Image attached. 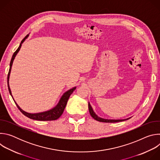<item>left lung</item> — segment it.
I'll return each mask as SVG.
<instances>
[{
  "mask_svg": "<svg viewBox=\"0 0 160 160\" xmlns=\"http://www.w3.org/2000/svg\"><path fill=\"white\" fill-rule=\"evenodd\" d=\"M88 110H89V112L90 114L91 117H92L94 119H95L96 120L98 121V122H105V123H115V122H123V121H125L128 120L130 118H126V119H118V120H114V119H106V118H101L100 117H99L97 114L94 112L93 108L91 106L90 102H88Z\"/></svg>",
  "mask_w": 160,
  "mask_h": 160,
  "instance_id": "obj_1",
  "label": "left lung"
}]
</instances>
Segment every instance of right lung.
I'll return each instance as SVG.
<instances>
[{"label":"right lung","instance_id":"1","mask_svg":"<svg viewBox=\"0 0 160 160\" xmlns=\"http://www.w3.org/2000/svg\"><path fill=\"white\" fill-rule=\"evenodd\" d=\"M29 34H28L22 40V41L21 42L20 44H19V46L18 48V49L15 51V52L13 54L12 57L11 58V62H10V68H9V71L8 73V89L9 91V93L11 94V96H12L14 102L16 103L17 107L18 108V109L20 110V111L24 115H25L26 117H27L29 118L33 119V120H39V121H51V120H56L57 119H58L62 114L64 109L66 106L67 102L68 99H69L70 95L73 92V91L76 89L77 87H74L69 90H68L66 92H65L62 96L61 97L58 103L52 109H50L48 111H42V112H35V113H32V112H27L25 111H24L23 109H22L16 103V102L15 101V100L14 99L12 95V92H11V90L9 87V77H10V74H11V68H12V65L13 63V61L15 59V57L16 56L17 54L19 52L21 48V45L22 43H23L25 40L28 37Z\"/></svg>","mask_w":160,"mask_h":160}]
</instances>
